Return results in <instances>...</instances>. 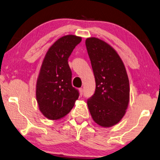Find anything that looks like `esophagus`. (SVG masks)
Masks as SVG:
<instances>
[{
    "mask_svg": "<svg viewBox=\"0 0 160 160\" xmlns=\"http://www.w3.org/2000/svg\"><path fill=\"white\" fill-rule=\"evenodd\" d=\"M79 92H80V96L81 97V96H82V94H83V89H82V88H80Z\"/></svg>",
    "mask_w": 160,
    "mask_h": 160,
    "instance_id": "1",
    "label": "esophagus"
}]
</instances>
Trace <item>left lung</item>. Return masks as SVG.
<instances>
[{"mask_svg": "<svg viewBox=\"0 0 160 160\" xmlns=\"http://www.w3.org/2000/svg\"><path fill=\"white\" fill-rule=\"evenodd\" d=\"M86 48L95 75V94L88 100L93 120L102 128L118 124L130 102V82L122 60L116 50L98 38H88Z\"/></svg>", "mask_w": 160, "mask_h": 160, "instance_id": "obj_1", "label": "left lung"}]
</instances>
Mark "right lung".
I'll return each instance as SVG.
<instances>
[{"label":"right lung","mask_w":160,"mask_h":160,"mask_svg":"<svg viewBox=\"0 0 160 160\" xmlns=\"http://www.w3.org/2000/svg\"><path fill=\"white\" fill-rule=\"evenodd\" d=\"M82 38L67 35L58 39L45 54L36 82L39 110L49 120H58L72 110L79 97L71 83L68 58Z\"/></svg>","instance_id":"right-lung-1"}]
</instances>
